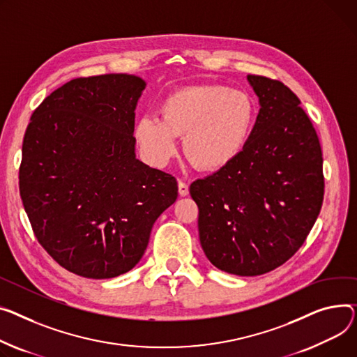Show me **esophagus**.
<instances>
[{
  "label": "esophagus",
  "instance_id": "obj_1",
  "mask_svg": "<svg viewBox=\"0 0 357 357\" xmlns=\"http://www.w3.org/2000/svg\"><path fill=\"white\" fill-rule=\"evenodd\" d=\"M178 188H179V195H181V197L189 195V185H188L186 182L179 181V182H178Z\"/></svg>",
  "mask_w": 357,
  "mask_h": 357
}]
</instances>
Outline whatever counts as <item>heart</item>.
I'll return each instance as SVG.
<instances>
[{
    "label": "heart",
    "instance_id": "heart-1",
    "mask_svg": "<svg viewBox=\"0 0 357 357\" xmlns=\"http://www.w3.org/2000/svg\"><path fill=\"white\" fill-rule=\"evenodd\" d=\"M160 117L137 119L133 136L144 156L163 166L183 151L199 169L217 172L231 165L245 149L255 122V105L247 93L217 84L189 86L165 98Z\"/></svg>",
    "mask_w": 357,
    "mask_h": 357
}]
</instances>
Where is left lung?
I'll return each instance as SVG.
<instances>
[{"label":"left lung","mask_w":357,"mask_h":357,"mask_svg":"<svg viewBox=\"0 0 357 357\" xmlns=\"http://www.w3.org/2000/svg\"><path fill=\"white\" fill-rule=\"evenodd\" d=\"M258 116L243 153L191 183L202 250L217 268L266 274L294 255L323 202L317 133L296 94L281 82L248 75Z\"/></svg>","instance_id":"left-lung-1"}]
</instances>
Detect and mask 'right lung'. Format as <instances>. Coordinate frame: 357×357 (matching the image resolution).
Returning a JSON list of instances; mask_svg holds the SVG:
<instances>
[{
	"mask_svg": "<svg viewBox=\"0 0 357 357\" xmlns=\"http://www.w3.org/2000/svg\"><path fill=\"white\" fill-rule=\"evenodd\" d=\"M146 87L112 73L66 83L34 110L20 195L38 243L66 270L113 278L144 257L176 179L136 158L135 110Z\"/></svg>",
	"mask_w": 357,
	"mask_h": 357,
	"instance_id": "1",
	"label": "right lung"
}]
</instances>
